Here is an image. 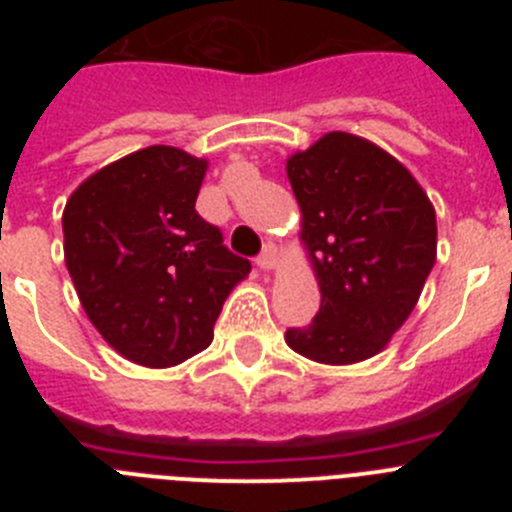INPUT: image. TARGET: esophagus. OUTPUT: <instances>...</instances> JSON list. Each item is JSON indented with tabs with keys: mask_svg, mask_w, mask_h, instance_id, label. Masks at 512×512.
Here are the masks:
<instances>
[{
	"mask_svg": "<svg viewBox=\"0 0 512 512\" xmlns=\"http://www.w3.org/2000/svg\"><path fill=\"white\" fill-rule=\"evenodd\" d=\"M256 264H259L264 271H274L279 266V251L274 246H266L264 253H261Z\"/></svg>",
	"mask_w": 512,
	"mask_h": 512,
	"instance_id": "esophagus-1",
	"label": "esophagus"
}]
</instances>
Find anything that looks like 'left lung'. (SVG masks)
Returning a JSON list of instances; mask_svg holds the SVG:
<instances>
[{
  "instance_id": "8db88e82",
  "label": "left lung",
  "mask_w": 512,
  "mask_h": 512,
  "mask_svg": "<svg viewBox=\"0 0 512 512\" xmlns=\"http://www.w3.org/2000/svg\"><path fill=\"white\" fill-rule=\"evenodd\" d=\"M287 179L320 310L284 341L325 366L372 359L410 318L436 264L433 202L402 161L343 130L292 153Z\"/></svg>"
}]
</instances>
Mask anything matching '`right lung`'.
I'll list each match as a JSON object with an SVG mask.
<instances>
[{"instance_id":"obj_1","label":"right lung","mask_w":512,"mask_h":512,"mask_svg":"<svg viewBox=\"0 0 512 512\" xmlns=\"http://www.w3.org/2000/svg\"><path fill=\"white\" fill-rule=\"evenodd\" d=\"M207 166L182 148H140L87 176L63 207L81 307L138 366L169 369L205 351L225 297L251 271L194 210Z\"/></svg>"}]
</instances>
